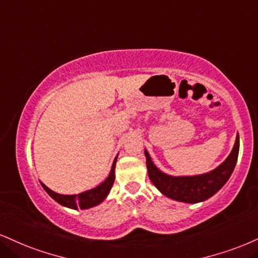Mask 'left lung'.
<instances>
[{"instance_id": "1", "label": "left lung", "mask_w": 258, "mask_h": 258, "mask_svg": "<svg viewBox=\"0 0 258 258\" xmlns=\"http://www.w3.org/2000/svg\"><path fill=\"white\" fill-rule=\"evenodd\" d=\"M239 154V136L235 139L233 150L218 168L206 174L195 176H172L164 174L151 161L145 150L148 174L151 182L164 196L185 203H198L210 198L227 182L237 163Z\"/></svg>"}]
</instances>
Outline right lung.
Instances as JSON below:
<instances>
[{"instance_id":"obj_1","label":"right lung","mask_w":258,"mask_h":258,"mask_svg":"<svg viewBox=\"0 0 258 258\" xmlns=\"http://www.w3.org/2000/svg\"><path fill=\"white\" fill-rule=\"evenodd\" d=\"M115 163H116V157L114 160L113 166H111V170L108 175V178L102 182L101 185H98L97 187L92 188V190L82 192L79 195H60L56 192L51 191L50 188L46 187V186L40 182L43 186V188L46 191V194L50 196L52 200H55L58 204L61 206L71 208V209H88V208H92L97 204L101 203L105 200V197L109 194L111 186L114 184V179H115Z\"/></svg>"}]
</instances>
